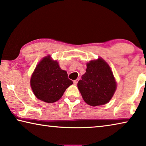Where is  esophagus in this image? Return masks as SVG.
<instances>
[{
	"instance_id": "obj_1",
	"label": "esophagus",
	"mask_w": 146,
	"mask_h": 146,
	"mask_svg": "<svg viewBox=\"0 0 146 146\" xmlns=\"http://www.w3.org/2000/svg\"><path fill=\"white\" fill-rule=\"evenodd\" d=\"M78 80H79V78H77V79L74 80V81H73L74 84H75V85H77V83H78Z\"/></svg>"
}]
</instances>
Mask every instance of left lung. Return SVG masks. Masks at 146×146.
<instances>
[{"instance_id":"8db88e82","label":"left lung","mask_w":146,"mask_h":146,"mask_svg":"<svg viewBox=\"0 0 146 146\" xmlns=\"http://www.w3.org/2000/svg\"><path fill=\"white\" fill-rule=\"evenodd\" d=\"M86 73L77 86L84 101L92 106L110 101L116 90V82L109 65L101 58L86 64Z\"/></svg>"}]
</instances>
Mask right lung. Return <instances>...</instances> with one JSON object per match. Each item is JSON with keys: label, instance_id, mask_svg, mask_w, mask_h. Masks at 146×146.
I'll use <instances>...</instances> for the list:
<instances>
[{"label": "right lung", "instance_id": "1", "mask_svg": "<svg viewBox=\"0 0 146 146\" xmlns=\"http://www.w3.org/2000/svg\"><path fill=\"white\" fill-rule=\"evenodd\" d=\"M73 81L66 71L60 68L58 62L48 55L37 65L31 78V86L37 98L45 103L59 100Z\"/></svg>", "mask_w": 146, "mask_h": 146}]
</instances>
